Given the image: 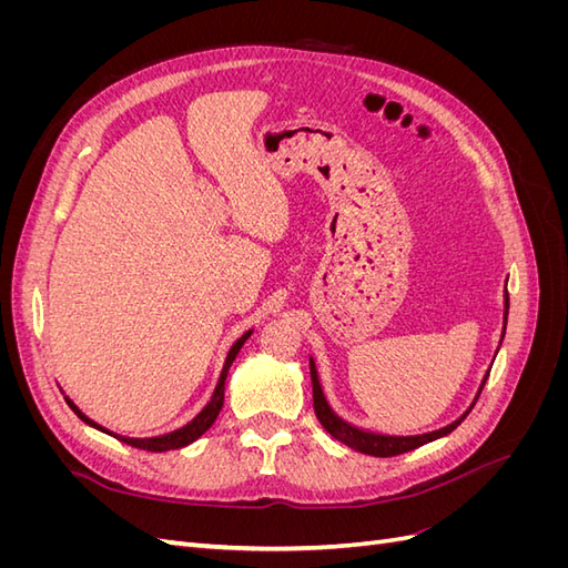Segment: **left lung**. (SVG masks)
<instances>
[{
    "instance_id": "8db88e82",
    "label": "left lung",
    "mask_w": 568,
    "mask_h": 568,
    "mask_svg": "<svg viewBox=\"0 0 568 568\" xmlns=\"http://www.w3.org/2000/svg\"><path fill=\"white\" fill-rule=\"evenodd\" d=\"M507 315H509V294L505 291V317H503V338H505V329H507ZM500 338V343H503ZM500 351V348H497ZM497 355V353H495ZM490 369L486 372L484 382H480L478 390H476V398L474 403L469 405V409L464 412L462 417H457L453 424L443 426V428H436V432H428V434H417V436H390V434H376V432H369V428H359L355 424H348L346 419H341L336 412L332 409L329 400H326V395L322 390V384H320V374H317V365L315 359L311 357V379H313V400H315V415L320 419V424L329 432L336 440H341L343 445H348V448L357 450V453H365V455H372V457H395V455H403V453H409L415 448H422V445L432 443V440H438L443 436L453 434L455 428L467 419V415L471 412V407L476 405L480 390H484L486 386V379H488Z\"/></svg>"
}]
</instances>
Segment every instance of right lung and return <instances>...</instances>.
Here are the masks:
<instances>
[{"label":"right lung","instance_id":"1","mask_svg":"<svg viewBox=\"0 0 568 568\" xmlns=\"http://www.w3.org/2000/svg\"><path fill=\"white\" fill-rule=\"evenodd\" d=\"M251 334H253V329H248L242 338H236V341H234V346H232V348H230V353H227L225 365H222L220 379H217V386H215V390H213V395H211L209 405H205L192 422H186L182 428H175V432H170V434L153 436V438H130V436H120V434L109 432V428H104L101 424H97L94 419H90V417L84 415V412H82V409H80L71 398H65V403L71 405V409L75 412V415H78L84 424H90V426L99 428V432H104V434H109V436H113V438H118V440H123V443L132 445V448L151 450V453H165V450H178V448H184V445L194 443L196 438H201L205 432H209V428L213 426V422L217 419L220 409H222V403H225V379H227V372H230V367H232V363H234V357L239 355V351H242V346H244L246 338H248Z\"/></svg>","mask_w":568,"mask_h":568}]
</instances>
